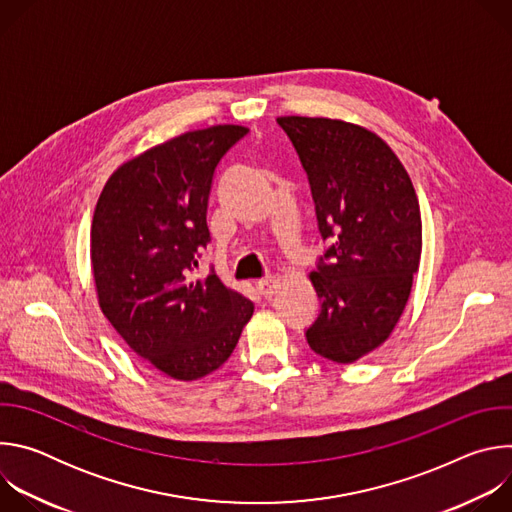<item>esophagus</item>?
Here are the masks:
<instances>
[{
  "label": "esophagus",
  "instance_id": "34e87169",
  "mask_svg": "<svg viewBox=\"0 0 512 512\" xmlns=\"http://www.w3.org/2000/svg\"><path fill=\"white\" fill-rule=\"evenodd\" d=\"M277 287H279V279L275 275H267L257 281V291L263 298H271L277 291Z\"/></svg>",
  "mask_w": 512,
  "mask_h": 512
}]
</instances>
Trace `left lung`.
<instances>
[{"label": "left lung", "mask_w": 512, "mask_h": 512, "mask_svg": "<svg viewBox=\"0 0 512 512\" xmlns=\"http://www.w3.org/2000/svg\"><path fill=\"white\" fill-rule=\"evenodd\" d=\"M308 174L322 239L310 273L320 314L310 348L340 364L381 346L397 326L421 257V214L399 158L373 131L328 117H277Z\"/></svg>", "instance_id": "8db88e82"}]
</instances>
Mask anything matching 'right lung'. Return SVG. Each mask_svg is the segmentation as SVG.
<instances>
[{
	"label": "right lung",
	"instance_id": "add662e5",
	"mask_svg": "<svg viewBox=\"0 0 512 512\" xmlns=\"http://www.w3.org/2000/svg\"><path fill=\"white\" fill-rule=\"evenodd\" d=\"M241 125L182 133L119 166L107 180L91 227L99 306L117 334L152 367L196 381L233 354L253 302L214 271L194 277L212 176Z\"/></svg>",
	"mask_w": 512,
	"mask_h": 512
}]
</instances>
